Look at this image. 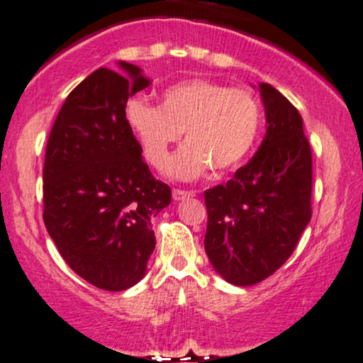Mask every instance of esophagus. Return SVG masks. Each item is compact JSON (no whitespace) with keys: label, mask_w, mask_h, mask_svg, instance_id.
<instances>
[{"label":"esophagus","mask_w":363,"mask_h":363,"mask_svg":"<svg viewBox=\"0 0 363 363\" xmlns=\"http://www.w3.org/2000/svg\"><path fill=\"white\" fill-rule=\"evenodd\" d=\"M196 192L194 191H182V189H174L172 191V197L174 201H184L187 197H192Z\"/></svg>","instance_id":"1"}]
</instances>
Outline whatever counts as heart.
Here are the masks:
<instances>
[{"label":"heart","mask_w":363,"mask_h":363,"mask_svg":"<svg viewBox=\"0 0 363 363\" xmlns=\"http://www.w3.org/2000/svg\"><path fill=\"white\" fill-rule=\"evenodd\" d=\"M125 117L152 166L167 159L186 130L187 144L169 160L166 174L191 181L209 167L224 174L245 162L258 140L263 107L247 89L191 80L164 90L160 107L142 97L130 99Z\"/></svg>","instance_id":"heart-1"}]
</instances>
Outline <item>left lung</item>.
I'll return each mask as SVG.
<instances>
[{"label": "left lung", "mask_w": 363, "mask_h": 363, "mask_svg": "<svg viewBox=\"0 0 363 363\" xmlns=\"http://www.w3.org/2000/svg\"><path fill=\"white\" fill-rule=\"evenodd\" d=\"M266 135L226 184L204 192L206 255L228 283L251 286L281 268L311 219V149L298 110L259 84Z\"/></svg>", "instance_id": "obj_1"}]
</instances>
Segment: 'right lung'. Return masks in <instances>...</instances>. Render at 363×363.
Returning <instances> with one entry per match:
<instances>
[{
	"mask_svg": "<svg viewBox=\"0 0 363 363\" xmlns=\"http://www.w3.org/2000/svg\"><path fill=\"white\" fill-rule=\"evenodd\" d=\"M99 68L70 91L50 132L43 221L65 263L94 286L122 291L145 277L150 218L171 204L128 125V97L150 85L139 67Z\"/></svg>",
	"mask_w": 363,
	"mask_h": 363,
	"instance_id": "1",
	"label": "right lung"
}]
</instances>
